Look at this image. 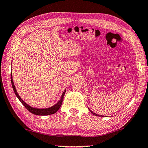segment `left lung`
Here are the masks:
<instances>
[{
  "label": "left lung",
  "mask_w": 148,
  "mask_h": 148,
  "mask_svg": "<svg viewBox=\"0 0 148 148\" xmlns=\"http://www.w3.org/2000/svg\"><path fill=\"white\" fill-rule=\"evenodd\" d=\"M89 111H91V113L93 115H96V116H101V115H98V114H96V113H93V111H92L91 110H89Z\"/></svg>",
  "instance_id": "1"
}]
</instances>
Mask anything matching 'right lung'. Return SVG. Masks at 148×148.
Wrapping results in <instances>:
<instances>
[{
    "label": "right lung",
    "mask_w": 148,
    "mask_h": 148,
    "mask_svg": "<svg viewBox=\"0 0 148 148\" xmlns=\"http://www.w3.org/2000/svg\"><path fill=\"white\" fill-rule=\"evenodd\" d=\"M10 79H11V83H12V89L14 90V93H15V95L17 97H18V99H19V101L22 103V104L24 106L25 108L27 109V110L30 111V112L33 113V114H35V115H51V114H54L57 112V111L59 110V108H61V105H62V103H63V97H64V95H65V91H66V89L65 91H63V93H62V95L61 97V99L56 104L54 105V106L51 107V108H44V109H38V108H33V107L30 106L28 105L27 103H26L24 101H23L22 99H21L20 96L17 93V91L15 88V86H14V82H13V80H12V71L10 73Z\"/></svg>",
    "instance_id": "1"
}]
</instances>
